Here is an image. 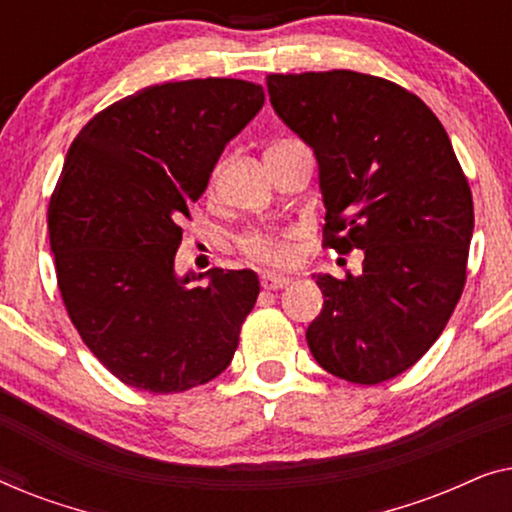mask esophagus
<instances>
[{
	"instance_id": "1",
	"label": "esophagus",
	"mask_w": 512,
	"mask_h": 512,
	"mask_svg": "<svg viewBox=\"0 0 512 512\" xmlns=\"http://www.w3.org/2000/svg\"><path fill=\"white\" fill-rule=\"evenodd\" d=\"M291 282L289 275H282V272H263L261 275V284L265 286V289H284L286 284Z\"/></svg>"
}]
</instances>
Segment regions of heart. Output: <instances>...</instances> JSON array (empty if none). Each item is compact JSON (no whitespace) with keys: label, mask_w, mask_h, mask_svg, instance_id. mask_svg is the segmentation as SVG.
Listing matches in <instances>:
<instances>
[{"label":"heart","mask_w":512,"mask_h":512,"mask_svg":"<svg viewBox=\"0 0 512 512\" xmlns=\"http://www.w3.org/2000/svg\"><path fill=\"white\" fill-rule=\"evenodd\" d=\"M242 249L249 256L261 258L270 263H284L291 258V247L282 235L268 233V230H254L242 240Z\"/></svg>","instance_id":"b5f03b06"}]
</instances>
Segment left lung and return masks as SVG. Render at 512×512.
Returning a JSON list of instances; mask_svg holds the SVG:
<instances>
[{
  "mask_svg": "<svg viewBox=\"0 0 512 512\" xmlns=\"http://www.w3.org/2000/svg\"><path fill=\"white\" fill-rule=\"evenodd\" d=\"M268 95L317 158L324 244L363 251L361 275H314L324 307L310 352L347 382L391 380L429 352L464 291L473 198L450 137L410 90L349 69L270 74Z\"/></svg>",
  "mask_w": 512,
  "mask_h": 512,
  "instance_id": "obj_1",
  "label": "left lung"
}]
</instances>
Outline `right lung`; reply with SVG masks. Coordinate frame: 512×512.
I'll use <instances>...</instances> for the list:
<instances>
[{
	"instance_id": "add662e5",
	"label": "right lung",
	"mask_w": 512,
	"mask_h": 512,
	"mask_svg": "<svg viewBox=\"0 0 512 512\" xmlns=\"http://www.w3.org/2000/svg\"><path fill=\"white\" fill-rule=\"evenodd\" d=\"M263 102V86L240 79L149 86L90 118L69 146L48 205L58 286L81 340L132 389L179 394L233 361L258 275L179 277L174 254L188 205Z\"/></svg>"
}]
</instances>
